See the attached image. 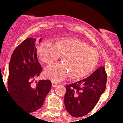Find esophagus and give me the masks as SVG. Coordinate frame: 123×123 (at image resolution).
<instances>
[{
	"label": "esophagus",
	"instance_id": "1",
	"mask_svg": "<svg viewBox=\"0 0 123 123\" xmlns=\"http://www.w3.org/2000/svg\"><path fill=\"white\" fill-rule=\"evenodd\" d=\"M51 84H52V87H56V86L57 85V83L56 82H55V81H51Z\"/></svg>",
	"mask_w": 123,
	"mask_h": 123
}]
</instances>
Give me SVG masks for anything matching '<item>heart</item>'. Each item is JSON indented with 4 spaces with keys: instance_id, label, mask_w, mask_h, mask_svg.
<instances>
[{
    "instance_id": "obj_1",
    "label": "heart",
    "mask_w": 123,
    "mask_h": 123,
    "mask_svg": "<svg viewBox=\"0 0 123 123\" xmlns=\"http://www.w3.org/2000/svg\"><path fill=\"white\" fill-rule=\"evenodd\" d=\"M39 54L41 60L47 64L62 56L63 63L51 65L44 70L45 76L55 81L62 80L69 74L74 79L85 77L94 69L99 58L95 49L73 39H61L55 44L44 42L39 47Z\"/></svg>"
}]
</instances>
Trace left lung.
<instances>
[{
    "mask_svg": "<svg viewBox=\"0 0 123 123\" xmlns=\"http://www.w3.org/2000/svg\"><path fill=\"white\" fill-rule=\"evenodd\" d=\"M107 74L101 66L88 77L66 86L64 104L72 116L80 117L88 113L106 88Z\"/></svg>",
    "mask_w": 123,
    "mask_h": 123,
    "instance_id": "left-lung-1",
    "label": "left lung"
}]
</instances>
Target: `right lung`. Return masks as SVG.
Wrapping results in <instances>:
<instances>
[{"instance_id": "right-lung-1", "label": "right lung", "mask_w": 123, "mask_h": 123, "mask_svg": "<svg viewBox=\"0 0 123 123\" xmlns=\"http://www.w3.org/2000/svg\"><path fill=\"white\" fill-rule=\"evenodd\" d=\"M36 36L25 39L15 48L9 63L7 91L15 102L28 113L42 106L51 88V82L48 80L32 84L42 70L37 57ZM42 39H39V43Z\"/></svg>"}]
</instances>
